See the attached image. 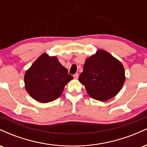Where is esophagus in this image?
Returning <instances> with one entry per match:
<instances>
[{"instance_id":"1","label":"esophagus","mask_w":147,"mask_h":147,"mask_svg":"<svg viewBox=\"0 0 147 147\" xmlns=\"http://www.w3.org/2000/svg\"><path fill=\"white\" fill-rule=\"evenodd\" d=\"M74 77H75V79H77L79 77V75H78V73H76V74H75V75H74Z\"/></svg>"}]
</instances>
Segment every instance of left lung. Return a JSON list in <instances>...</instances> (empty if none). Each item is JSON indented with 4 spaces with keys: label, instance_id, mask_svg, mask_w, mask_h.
I'll return each instance as SVG.
<instances>
[{
    "label": "left lung",
    "instance_id": "1",
    "mask_svg": "<svg viewBox=\"0 0 147 147\" xmlns=\"http://www.w3.org/2000/svg\"><path fill=\"white\" fill-rule=\"evenodd\" d=\"M125 79L121 62L108 52L99 50L86 59L79 81L92 98L105 102L119 92Z\"/></svg>",
    "mask_w": 147,
    "mask_h": 147
}]
</instances>
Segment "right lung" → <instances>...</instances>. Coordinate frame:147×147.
<instances>
[{"mask_svg":"<svg viewBox=\"0 0 147 147\" xmlns=\"http://www.w3.org/2000/svg\"><path fill=\"white\" fill-rule=\"evenodd\" d=\"M72 79L57 57L43 54L25 72L24 82L27 92L33 99L48 103L59 97Z\"/></svg>","mask_w":147,"mask_h":147,"instance_id":"add662e5","label":"right lung"}]
</instances>
